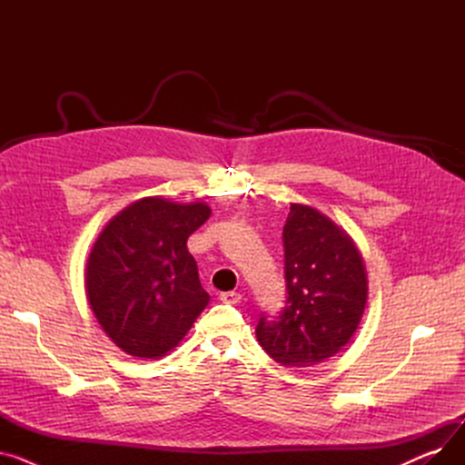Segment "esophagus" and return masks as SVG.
<instances>
[{
	"mask_svg": "<svg viewBox=\"0 0 465 465\" xmlns=\"http://www.w3.org/2000/svg\"><path fill=\"white\" fill-rule=\"evenodd\" d=\"M218 300L223 302V303H232V305H235V303L241 302V294H239V292H223V294L218 296Z\"/></svg>",
	"mask_w": 465,
	"mask_h": 465,
	"instance_id": "34e87169",
	"label": "esophagus"
}]
</instances>
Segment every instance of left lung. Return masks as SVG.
I'll return each instance as SVG.
<instances>
[{
  "label": "left lung",
  "instance_id": "left-lung-1",
  "mask_svg": "<svg viewBox=\"0 0 465 465\" xmlns=\"http://www.w3.org/2000/svg\"><path fill=\"white\" fill-rule=\"evenodd\" d=\"M286 305L262 312L256 337L286 368H311L354 335L368 300V277L352 239L312 207L292 203L282 228Z\"/></svg>",
  "mask_w": 465,
  "mask_h": 465
}]
</instances>
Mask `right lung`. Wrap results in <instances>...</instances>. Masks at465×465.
<instances>
[{
  "label": "right lung",
  "instance_id": "obj_1",
  "mask_svg": "<svg viewBox=\"0 0 465 465\" xmlns=\"http://www.w3.org/2000/svg\"><path fill=\"white\" fill-rule=\"evenodd\" d=\"M209 214L205 203L144 198L97 237L86 263V296L97 322L124 352L163 356L209 303L186 249Z\"/></svg>",
  "mask_w": 465,
  "mask_h": 465
}]
</instances>
